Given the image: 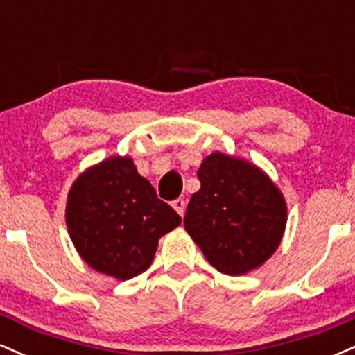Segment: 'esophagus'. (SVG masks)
I'll return each instance as SVG.
<instances>
[{"mask_svg":"<svg viewBox=\"0 0 355 355\" xmlns=\"http://www.w3.org/2000/svg\"><path fill=\"white\" fill-rule=\"evenodd\" d=\"M172 207L175 210L178 211V215H180V217H183V215H185V207H187V202L183 200V198H178V200H175L173 203H172Z\"/></svg>","mask_w":355,"mask_h":355,"instance_id":"34e87169","label":"esophagus"}]
</instances>
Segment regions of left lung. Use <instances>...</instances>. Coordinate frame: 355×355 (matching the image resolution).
<instances>
[{"instance_id":"8db88e82","label":"left lung","mask_w":355,"mask_h":355,"mask_svg":"<svg viewBox=\"0 0 355 355\" xmlns=\"http://www.w3.org/2000/svg\"><path fill=\"white\" fill-rule=\"evenodd\" d=\"M183 225L218 272L245 275L282 242L287 203L272 178L245 158L214 152L198 168Z\"/></svg>"}]
</instances>
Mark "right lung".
Segmentation results:
<instances>
[{"label":"right lung","mask_w":355,"mask_h":355,"mask_svg":"<svg viewBox=\"0 0 355 355\" xmlns=\"http://www.w3.org/2000/svg\"><path fill=\"white\" fill-rule=\"evenodd\" d=\"M68 234L85 263L116 280L144 274L158 240L180 215L157 197L132 157L105 158L71 183L64 210Z\"/></svg>","instance_id":"add662e5"}]
</instances>
